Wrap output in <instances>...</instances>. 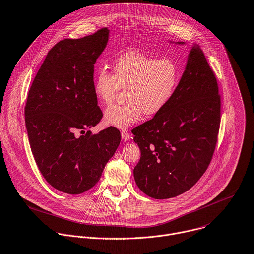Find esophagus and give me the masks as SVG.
Listing matches in <instances>:
<instances>
[{"instance_id":"1","label":"esophagus","mask_w":254,"mask_h":254,"mask_svg":"<svg viewBox=\"0 0 254 254\" xmlns=\"http://www.w3.org/2000/svg\"><path fill=\"white\" fill-rule=\"evenodd\" d=\"M121 135H122V139L124 141H127L130 138V134H129V132L127 129H123L121 131Z\"/></svg>"}]
</instances>
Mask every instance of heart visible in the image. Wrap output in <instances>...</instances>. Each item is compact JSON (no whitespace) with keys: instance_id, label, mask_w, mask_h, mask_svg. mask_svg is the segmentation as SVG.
Returning <instances> with one entry per match:
<instances>
[{"instance_id":"1","label":"heart","mask_w":254,"mask_h":254,"mask_svg":"<svg viewBox=\"0 0 254 254\" xmlns=\"http://www.w3.org/2000/svg\"><path fill=\"white\" fill-rule=\"evenodd\" d=\"M114 73L101 68L94 79V94L105 106H111L119 89H125L127 101L110 108L105 114L107 125L126 128L138 122L144 113L153 116L172 101L181 78L178 63L171 58L153 57L129 52L114 63Z\"/></svg>"}]
</instances>
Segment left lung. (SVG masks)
I'll list each match as a JSON object with an SVG mask.
<instances>
[{
  "mask_svg": "<svg viewBox=\"0 0 254 254\" xmlns=\"http://www.w3.org/2000/svg\"><path fill=\"white\" fill-rule=\"evenodd\" d=\"M219 124L216 77L201 49L193 45L170 104L132 129L140 149L133 170L138 189L155 199L172 198L190 190L210 163Z\"/></svg>",
  "mask_w": 254,
  "mask_h": 254,
  "instance_id": "8db88e82",
  "label": "left lung"
}]
</instances>
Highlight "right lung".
Here are the masks:
<instances>
[{
  "label": "right lung",
  "instance_id": "right-lung-1",
  "mask_svg": "<svg viewBox=\"0 0 254 254\" xmlns=\"http://www.w3.org/2000/svg\"><path fill=\"white\" fill-rule=\"evenodd\" d=\"M109 35L104 28L81 39L59 42L29 91L25 121L34 158L45 180L68 194L92 189L121 142V133L113 127L97 134L91 130L75 134L103 118L93 89L94 64Z\"/></svg>",
  "mask_w": 254,
  "mask_h": 254
}]
</instances>
